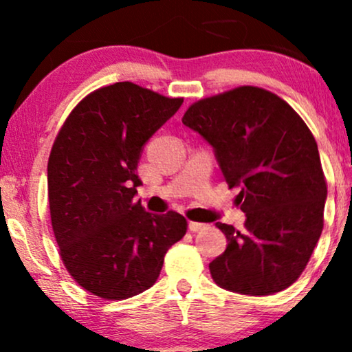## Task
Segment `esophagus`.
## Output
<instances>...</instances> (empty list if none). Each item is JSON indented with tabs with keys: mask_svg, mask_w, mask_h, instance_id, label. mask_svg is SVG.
Returning a JSON list of instances; mask_svg holds the SVG:
<instances>
[{
	"mask_svg": "<svg viewBox=\"0 0 352 352\" xmlns=\"http://www.w3.org/2000/svg\"><path fill=\"white\" fill-rule=\"evenodd\" d=\"M205 228V223H199V221H188V230L190 232H200Z\"/></svg>",
	"mask_w": 352,
	"mask_h": 352,
	"instance_id": "34e87169",
	"label": "esophagus"
}]
</instances>
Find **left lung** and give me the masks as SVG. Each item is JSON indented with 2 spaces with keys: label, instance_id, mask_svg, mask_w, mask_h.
Masks as SVG:
<instances>
[{
  "label": "left lung",
  "instance_id": "obj_1",
  "mask_svg": "<svg viewBox=\"0 0 352 352\" xmlns=\"http://www.w3.org/2000/svg\"><path fill=\"white\" fill-rule=\"evenodd\" d=\"M182 122L212 145L246 217L241 232L217 223L228 245L210 263L213 280L250 296L292 286L321 236L328 199L308 125L276 94L253 86L199 100Z\"/></svg>",
  "mask_w": 352,
  "mask_h": 352
}]
</instances>
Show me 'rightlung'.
I'll return each instance as SVG.
<instances>
[{
	"label": "right lung",
	"instance_id": "1",
	"mask_svg": "<svg viewBox=\"0 0 352 352\" xmlns=\"http://www.w3.org/2000/svg\"><path fill=\"white\" fill-rule=\"evenodd\" d=\"M182 102L116 82L80 100L56 137L47 162L52 230L67 272L96 296L125 300L151 288L187 232L180 213L157 215L134 200L144 145Z\"/></svg>",
	"mask_w": 352,
	"mask_h": 352
}]
</instances>
